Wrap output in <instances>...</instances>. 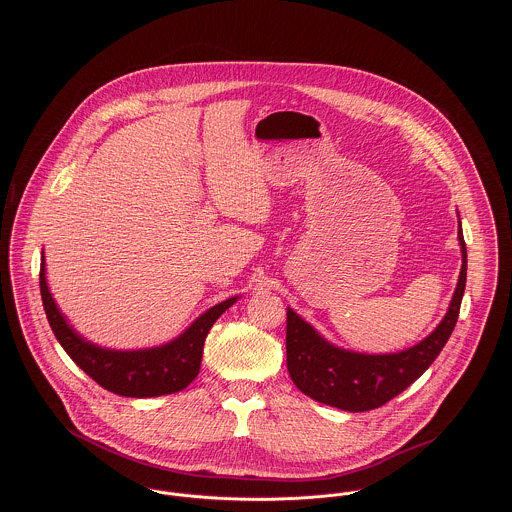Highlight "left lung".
<instances>
[{"instance_id": "obj_1", "label": "left lung", "mask_w": 512, "mask_h": 512, "mask_svg": "<svg viewBox=\"0 0 512 512\" xmlns=\"http://www.w3.org/2000/svg\"><path fill=\"white\" fill-rule=\"evenodd\" d=\"M459 244L463 254L459 282L449 311L438 329L422 343L394 355H361L329 345L311 325L288 309L286 355L293 384L309 398L347 412L380 408L438 359L455 329L467 280V248L459 220Z\"/></svg>"}]
</instances>
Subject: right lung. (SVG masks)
<instances>
[{
  "label": "right lung",
  "mask_w": 512,
  "mask_h": 512,
  "mask_svg": "<svg viewBox=\"0 0 512 512\" xmlns=\"http://www.w3.org/2000/svg\"><path fill=\"white\" fill-rule=\"evenodd\" d=\"M39 286L49 325L67 355L102 388L130 398L163 396L187 388L199 374L203 345L213 323L236 301V297H230L211 307L181 337L163 347L146 351H110L84 341L74 333L73 327H69L47 288L45 258L41 262Z\"/></svg>",
  "instance_id": "right-lung-1"
}]
</instances>
